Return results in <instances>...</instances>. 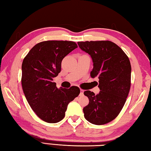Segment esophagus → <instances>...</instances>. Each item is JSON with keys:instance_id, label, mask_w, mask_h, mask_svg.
<instances>
[{"instance_id": "1", "label": "esophagus", "mask_w": 151, "mask_h": 151, "mask_svg": "<svg viewBox=\"0 0 151 151\" xmlns=\"http://www.w3.org/2000/svg\"><path fill=\"white\" fill-rule=\"evenodd\" d=\"M83 90L80 89V95H83Z\"/></svg>"}]
</instances>
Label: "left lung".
Masks as SVG:
<instances>
[{"mask_svg": "<svg viewBox=\"0 0 151 151\" xmlns=\"http://www.w3.org/2000/svg\"><path fill=\"white\" fill-rule=\"evenodd\" d=\"M93 62L92 78L99 79L97 95L85 91L89 104L83 108L84 116L90 123L103 125L117 117L129 92L132 68L129 60L120 47L109 41L78 42Z\"/></svg>", "mask_w": 151, "mask_h": 151, "instance_id": "obj_1", "label": "left lung"}]
</instances>
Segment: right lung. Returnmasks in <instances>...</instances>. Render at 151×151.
<instances>
[{"label":"right lung","mask_w":151,"mask_h":151,"mask_svg":"<svg viewBox=\"0 0 151 151\" xmlns=\"http://www.w3.org/2000/svg\"><path fill=\"white\" fill-rule=\"evenodd\" d=\"M76 48L73 41H43L35 45L23 60L22 85L25 98L38 117L48 123L61 121L68 104L80 93L76 86L58 89L52 81L60 72L62 60Z\"/></svg>","instance_id":"right-lung-1"}]
</instances>
